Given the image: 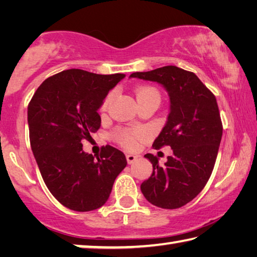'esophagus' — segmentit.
I'll list each match as a JSON object with an SVG mask.
<instances>
[{"label":"esophagus","instance_id":"34e87169","mask_svg":"<svg viewBox=\"0 0 257 257\" xmlns=\"http://www.w3.org/2000/svg\"><path fill=\"white\" fill-rule=\"evenodd\" d=\"M125 159H127L128 164H132L134 162H136L137 159H138V156L137 155H134V154H127V155H125Z\"/></svg>","mask_w":257,"mask_h":257}]
</instances>
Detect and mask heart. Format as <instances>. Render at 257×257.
I'll return each mask as SVG.
<instances>
[{"label": "heart", "mask_w": 257, "mask_h": 257, "mask_svg": "<svg viewBox=\"0 0 257 257\" xmlns=\"http://www.w3.org/2000/svg\"><path fill=\"white\" fill-rule=\"evenodd\" d=\"M136 99L137 101H142V99H147V98H155L160 101V94L158 90L153 87H141L136 90ZM111 96H107L105 101L103 103V108L106 107L108 101H110ZM116 139H118L121 145H123L127 149H135L137 146L138 142V134L135 132H120L116 135Z\"/></svg>", "instance_id": "b5f03b06"}]
</instances>
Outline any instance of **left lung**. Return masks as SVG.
<instances>
[{
	"mask_svg": "<svg viewBox=\"0 0 257 257\" xmlns=\"http://www.w3.org/2000/svg\"><path fill=\"white\" fill-rule=\"evenodd\" d=\"M129 78L158 82L170 98L167 122L153 147L170 146L173 154L163 167L153 154L145 155L153 172L141 185L142 193L161 208L184 206L201 193L214 168L222 137L216 98L195 73L176 66L134 72Z\"/></svg>",
	"mask_w": 257,
	"mask_h": 257,
	"instance_id": "obj_1",
	"label": "left lung"
}]
</instances>
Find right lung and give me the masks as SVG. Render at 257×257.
<instances>
[{"label": "right lung", "instance_id": "add662e5", "mask_svg": "<svg viewBox=\"0 0 257 257\" xmlns=\"http://www.w3.org/2000/svg\"><path fill=\"white\" fill-rule=\"evenodd\" d=\"M124 77L69 69L43 81L28 105L30 146L43 180L72 211L103 206L127 165L124 154L114 147H103L95 159L82 151L81 144L101 127L97 111Z\"/></svg>", "mask_w": 257, "mask_h": 257}]
</instances>
